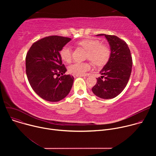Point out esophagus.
I'll list each match as a JSON object with an SVG mask.
<instances>
[{"mask_svg": "<svg viewBox=\"0 0 156 156\" xmlns=\"http://www.w3.org/2000/svg\"><path fill=\"white\" fill-rule=\"evenodd\" d=\"M72 75H73V76L74 78L80 77V76H81V77H83V76H85L84 75H76V74H73Z\"/></svg>", "mask_w": 156, "mask_h": 156, "instance_id": "34e87169", "label": "esophagus"}]
</instances>
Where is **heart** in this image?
Segmentation results:
<instances>
[{
    "label": "heart",
    "mask_w": 156,
    "mask_h": 156,
    "mask_svg": "<svg viewBox=\"0 0 156 156\" xmlns=\"http://www.w3.org/2000/svg\"><path fill=\"white\" fill-rule=\"evenodd\" d=\"M77 44L87 51L86 58L90 59L94 65L102 66L108 60L111 49L107 44L101 43L100 41L94 38H86L77 42ZM61 58L65 62L69 63L72 60V49L66 45L60 51ZM91 65L88 62H76L71 65L69 70L71 73L83 75L90 70Z\"/></svg>",
    "instance_id": "heart-1"
}]
</instances>
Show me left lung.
<instances>
[{
  "instance_id": "1",
  "label": "left lung",
  "mask_w": 156,
  "mask_h": 156,
  "mask_svg": "<svg viewBox=\"0 0 156 156\" xmlns=\"http://www.w3.org/2000/svg\"><path fill=\"white\" fill-rule=\"evenodd\" d=\"M97 36L105 37L110 46L111 54L100 72L101 78H97L92 91L100 98L112 99L122 92L128 82L131 73L132 57L127 44L119 37L105 34Z\"/></svg>"
}]
</instances>
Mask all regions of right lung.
Returning a JSON list of instances; mask_svg holds the SVG:
<instances>
[{"mask_svg": "<svg viewBox=\"0 0 156 156\" xmlns=\"http://www.w3.org/2000/svg\"><path fill=\"white\" fill-rule=\"evenodd\" d=\"M70 40L71 38L60 36L45 37L34 42L27 54L26 73L28 81L34 91L44 100L59 101L71 90L74 78L64 75L66 69L59 53Z\"/></svg>", "mask_w": 156, "mask_h": 156, "instance_id": "right-lung-1", "label": "right lung"}]
</instances>
